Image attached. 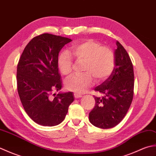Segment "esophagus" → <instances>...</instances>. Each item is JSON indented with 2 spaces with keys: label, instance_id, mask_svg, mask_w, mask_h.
Masks as SVG:
<instances>
[{
  "label": "esophagus",
  "instance_id": "esophagus-1",
  "mask_svg": "<svg viewBox=\"0 0 156 156\" xmlns=\"http://www.w3.org/2000/svg\"><path fill=\"white\" fill-rule=\"evenodd\" d=\"M74 97H75L76 98H81V97H82V96L81 94L76 93V92H75V93H74Z\"/></svg>",
  "mask_w": 156,
  "mask_h": 156
}]
</instances>
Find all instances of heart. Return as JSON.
<instances>
[{
    "label": "heart",
    "mask_w": 156,
    "mask_h": 156,
    "mask_svg": "<svg viewBox=\"0 0 156 156\" xmlns=\"http://www.w3.org/2000/svg\"><path fill=\"white\" fill-rule=\"evenodd\" d=\"M69 53L78 59L86 62L82 75H72L65 82L66 88L76 93H82L93 84V78L97 81L107 79L113 71L115 57L111 49L102 46L92 39H86L74 43ZM73 60L68 51H64L58 59L59 70L67 76L72 70Z\"/></svg>",
    "instance_id": "obj_1"
}]
</instances>
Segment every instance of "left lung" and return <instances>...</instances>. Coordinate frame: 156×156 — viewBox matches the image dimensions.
Returning <instances> with one entry per match:
<instances>
[{
  "mask_svg": "<svg viewBox=\"0 0 156 156\" xmlns=\"http://www.w3.org/2000/svg\"><path fill=\"white\" fill-rule=\"evenodd\" d=\"M115 68L109 77L94 88L103 94L94 97L95 106L89 113V121L101 129L114 127L127 114L133 97V64L125 48L116 41Z\"/></svg>",
  "mask_w": 156,
  "mask_h": 156,
  "instance_id": "1",
  "label": "left lung"
}]
</instances>
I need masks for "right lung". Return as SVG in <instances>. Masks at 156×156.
<instances>
[{
  "instance_id": "add662e5",
  "label": "right lung",
  "mask_w": 156,
  "mask_h": 156,
  "mask_svg": "<svg viewBox=\"0 0 156 156\" xmlns=\"http://www.w3.org/2000/svg\"><path fill=\"white\" fill-rule=\"evenodd\" d=\"M70 39L44 34L26 45L17 65V90L23 107L40 125H58L64 120L74 100L72 92H58L62 87L58 71L59 52Z\"/></svg>"
}]
</instances>
